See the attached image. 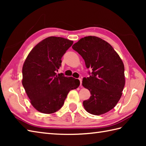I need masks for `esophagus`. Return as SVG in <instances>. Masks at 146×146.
<instances>
[{"mask_svg":"<svg viewBox=\"0 0 146 146\" xmlns=\"http://www.w3.org/2000/svg\"><path fill=\"white\" fill-rule=\"evenodd\" d=\"M79 80H80V86H82V80L81 78H79Z\"/></svg>","mask_w":146,"mask_h":146,"instance_id":"1","label":"esophagus"}]
</instances>
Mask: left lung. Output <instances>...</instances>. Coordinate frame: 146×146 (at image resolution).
<instances>
[{"instance_id":"1","label":"left lung","mask_w":146,"mask_h":146,"mask_svg":"<svg viewBox=\"0 0 146 146\" xmlns=\"http://www.w3.org/2000/svg\"><path fill=\"white\" fill-rule=\"evenodd\" d=\"M72 48L82 56L90 76L83 78L82 85L91 97L83 101L88 113L99 115L112 109L122 96L125 85L124 65L109 43L96 36H86L75 43Z\"/></svg>"}]
</instances>
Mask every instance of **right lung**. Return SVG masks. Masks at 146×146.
<instances>
[{"mask_svg":"<svg viewBox=\"0 0 146 146\" xmlns=\"http://www.w3.org/2000/svg\"><path fill=\"white\" fill-rule=\"evenodd\" d=\"M73 43L61 37H48L34 47L24 61L22 83L31 104L40 112L60 110L69 92L80 85L79 80L56 73Z\"/></svg>","mask_w":146,"mask_h":146,"instance_id":"right-lung-1","label":"right lung"}]
</instances>
